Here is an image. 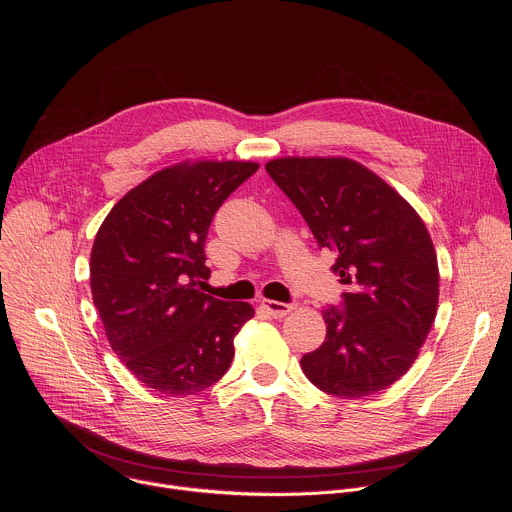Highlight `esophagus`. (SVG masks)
Wrapping results in <instances>:
<instances>
[{
    "label": "esophagus",
    "mask_w": 512,
    "mask_h": 512,
    "mask_svg": "<svg viewBox=\"0 0 512 512\" xmlns=\"http://www.w3.org/2000/svg\"><path fill=\"white\" fill-rule=\"evenodd\" d=\"M261 308L273 316V318H283L287 316L291 310H294V306L291 304H283V302H275V300H261Z\"/></svg>",
    "instance_id": "obj_1"
}]
</instances>
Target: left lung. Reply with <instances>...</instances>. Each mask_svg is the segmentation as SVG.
I'll list each match as a JSON object with an SVG mask.
<instances>
[{
	"mask_svg": "<svg viewBox=\"0 0 512 512\" xmlns=\"http://www.w3.org/2000/svg\"><path fill=\"white\" fill-rule=\"evenodd\" d=\"M296 204L346 287L322 312L326 338L302 356L304 375L342 399L375 395L415 362L440 300L431 237L415 208L348 158H279L265 164Z\"/></svg>",
	"mask_w": 512,
	"mask_h": 512,
	"instance_id": "left-lung-1",
	"label": "left lung"
}]
</instances>
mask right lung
<instances>
[{
    "mask_svg": "<svg viewBox=\"0 0 512 512\" xmlns=\"http://www.w3.org/2000/svg\"><path fill=\"white\" fill-rule=\"evenodd\" d=\"M255 162H182L131 188L107 214L91 251V291L107 340L125 367L168 397L221 379L235 336L255 316L247 302L196 289L208 279L212 216Z\"/></svg>",
    "mask_w": 512,
    "mask_h": 512,
    "instance_id": "right-lung-1",
    "label": "right lung"
}]
</instances>
